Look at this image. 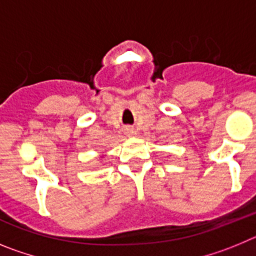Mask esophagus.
I'll list each match as a JSON object with an SVG mask.
<instances>
[{"label":"esophagus","instance_id":"obj_1","mask_svg":"<svg viewBox=\"0 0 256 256\" xmlns=\"http://www.w3.org/2000/svg\"><path fill=\"white\" fill-rule=\"evenodd\" d=\"M126 134H130V136H133L136 133L134 130H133V128H130V126L126 128Z\"/></svg>","mask_w":256,"mask_h":256}]
</instances>
